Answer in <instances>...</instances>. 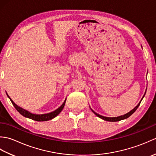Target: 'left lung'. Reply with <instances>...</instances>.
Instances as JSON below:
<instances>
[{"label": "left lung", "mask_w": 156, "mask_h": 156, "mask_svg": "<svg viewBox=\"0 0 156 156\" xmlns=\"http://www.w3.org/2000/svg\"><path fill=\"white\" fill-rule=\"evenodd\" d=\"M142 47V46H141ZM145 93H146V91H145V94H144V95L143 96V97H142V98L141 99V101H140V102H139L138 103V105L136 106V107H135L134 108H133L132 109V110L131 111H129V112H127V113H126V114H125V115H121V116H119V117H105V116H102V115H99V114H98V113H97V112H94L93 110H92V109L90 108V109H91V111L94 112V113L97 116V117H98L99 118H101V119H103V120H105V121H111V122H115V121H121V120H123V119H127L128 117H130V116L133 113V112L137 110V108L139 107V106H140V103H141V101H142V99L144 98V96H145Z\"/></svg>", "instance_id": "left-lung-1"}]
</instances>
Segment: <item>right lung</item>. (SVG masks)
<instances>
[{"mask_svg":"<svg viewBox=\"0 0 156 156\" xmlns=\"http://www.w3.org/2000/svg\"><path fill=\"white\" fill-rule=\"evenodd\" d=\"M6 95H7V97H9V98L11 100L13 106H14L15 108L16 109V111H17L20 114L22 115L23 117L31 119H32V120L37 121H46L51 120V119L55 118L56 116H58L59 113H60V112L63 110V108H64L65 103H66V98L65 101H64L63 104L60 106V107H58L57 109H56V110H55L54 111L49 112V113L37 115V114L31 113V112H30L27 110H25V109L19 107V106L17 105H16L15 102H13L12 99L10 98V97L7 94V92H6Z\"/></svg>","mask_w":156,"mask_h":156,"instance_id":"1","label":"right lung"}]
</instances>
